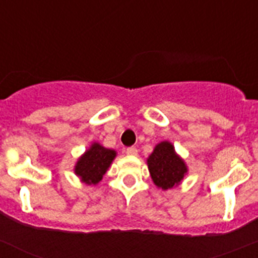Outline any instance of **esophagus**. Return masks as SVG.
<instances>
[{
	"label": "esophagus",
	"mask_w": 258,
	"mask_h": 258,
	"mask_svg": "<svg viewBox=\"0 0 258 258\" xmlns=\"http://www.w3.org/2000/svg\"><path fill=\"white\" fill-rule=\"evenodd\" d=\"M124 152L126 155H131V156H136V155L138 154V150H137L136 147H127V149L124 150Z\"/></svg>",
	"instance_id": "obj_1"
}]
</instances>
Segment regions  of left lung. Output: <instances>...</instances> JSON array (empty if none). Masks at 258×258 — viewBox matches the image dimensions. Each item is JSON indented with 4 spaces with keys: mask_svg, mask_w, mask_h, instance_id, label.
Returning <instances> with one entry per match:
<instances>
[{
    "mask_svg": "<svg viewBox=\"0 0 258 258\" xmlns=\"http://www.w3.org/2000/svg\"><path fill=\"white\" fill-rule=\"evenodd\" d=\"M147 165L154 183L163 190L178 186L187 173V165L168 141L155 146L147 159Z\"/></svg>",
    "mask_w": 258,
    "mask_h": 258,
    "instance_id": "8db88e82",
    "label": "left lung"
}]
</instances>
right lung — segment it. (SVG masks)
I'll return each mask as SVG.
<instances>
[{"label":"right lung","mask_w":258,"mask_h":258,"mask_svg":"<svg viewBox=\"0 0 258 258\" xmlns=\"http://www.w3.org/2000/svg\"><path fill=\"white\" fill-rule=\"evenodd\" d=\"M116 157V151L106 149L94 142L85 154L81 155L75 165V173L86 184H97L102 181L107 169Z\"/></svg>","instance_id":"obj_1"}]
</instances>
